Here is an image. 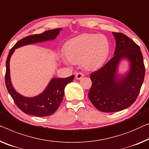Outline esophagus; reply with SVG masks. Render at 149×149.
I'll use <instances>...</instances> for the list:
<instances>
[{
  "instance_id": "1",
  "label": "esophagus",
  "mask_w": 149,
  "mask_h": 149,
  "mask_svg": "<svg viewBox=\"0 0 149 149\" xmlns=\"http://www.w3.org/2000/svg\"><path fill=\"white\" fill-rule=\"evenodd\" d=\"M83 77H84V74L83 72H77L76 74V79H81Z\"/></svg>"
}]
</instances>
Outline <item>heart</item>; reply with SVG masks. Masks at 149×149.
Here are the masks:
<instances>
[{
  "label": "heart",
  "instance_id": "obj_1",
  "mask_svg": "<svg viewBox=\"0 0 149 149\" xmlns=\"http://www.w3.org/2000/svg\"><path fill=\"white\" fill-rule=\"evenodd\" d=\"M108 52V42L101 35L83 34L71 39L64 48V54L68 62L81 63L87 69L100 66L106 60Z\"/></svg>",
  "mask_w": 149,
  "mask_h": 149
}]
</instances>
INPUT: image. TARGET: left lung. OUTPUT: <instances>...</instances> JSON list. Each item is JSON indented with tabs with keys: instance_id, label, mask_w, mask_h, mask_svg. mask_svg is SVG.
<instances>
[{
	"instance_id": "obj_1",
	"label": "left lung",
	"mask_w": 149,
	"mask_h": 149,
	"mask_svg": "<svg viewBox=\"0 0 149 149\" xmlns=\"http://www.w3.org/2000/svg\"><path fill=\"white\" fill-rule=\"evenodd\" d=\"M113 35L116 43L114 56L90 74L92 85L88 96L93 105L103 112L122 111L132 105L139 96L145 75L139 45L124 33L113 32ZM124 57L130 60L131 70L124 78L118 80L117 64Z\"/></svg>"
}]
</instances>
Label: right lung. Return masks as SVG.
<instances>
[{
    "mask_svg": "<svg viewBox=\"0 0 149 149\" xmlns=\"http://www.w3.org/2000/svg\"><path fill=\"white\" fill-rule=\"evenodd\" d=\"M61 28L47 30L40 34L28 36L17 42L10 49L6 61L5 85L8 93L16 105L28 115L46 117L50 116L57 110L64 97V88L68 83L72 81L74 75L67 78H54L51 80L46 90L42 93L34 97H25L15 91L10 79L9 61L15 49L25 45L54 40L57 37Z\"/></svg>",
    "mask_w": 149,
    "mask_h": 149,
    "instance_id": "right-lung-1",
    "label": "right lung"
}]
</instances>
